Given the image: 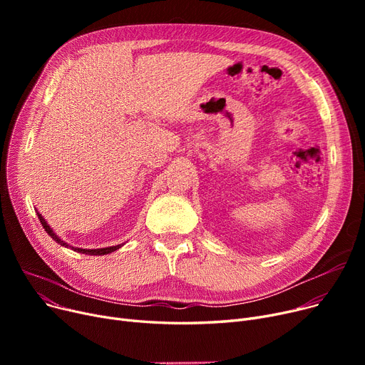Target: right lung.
Segmentation results:
<instances>
[{
	"instance_id": "add662e5",
	"label": "right lung",
	"mask_w": 365,
	"mask_h": 365,
	"mask_svg": "<svg viewBox=\"0 0 365 365\" xmlns=\"http://www.w3.org/2000/svg\"><path fill=\"white\" fill-rule=\"evenodd\" d=\"M38 215V219H40V222H41V225H43V227L46 229V232L57 242V244H61L62 247H66V248H72L73 252H78V253H83V255H90V256H105V255H109V253H112V252H115V250H118V248H121L124 244H118V245H112V247H105V248H90V250H87V248H78V247H72V245H69V244H66L65 241H62L59 237H57L56 234H54V231L53 229L50 227V225L46 222V219L40 215V213H36Z\"/></svg>"
}]
</instances>
